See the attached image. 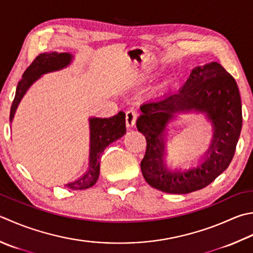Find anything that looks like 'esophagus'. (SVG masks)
Returning a JSON list of instances; mask_svg holds the SVG:
<instances>
[{"instance_id":"34e87169","label":"esophagus","mask_w":253,"mask_h":253,"mask_svg":"<svg viewBox=\"0 0 253 253\" xmlns=\"http://www.w3.org/2000/svg\"><path fill=\"white\" fill-rule=\"evenodd\" d=\"M138 118V113L133 110H129L126 112V125L127 127H133L136 125Z\"/></svg>"}]
</instances>
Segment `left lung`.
<instances>
[{
    "label": "left lung",
    "instance_id": "1",
    "mask_svg": "<svg viewBox=\"0 0 253 253\" xmlns=\"http://www.w3.org/2000/svg\"><path fill=\"white\" fill-rule=\"evenodd\" d=\"M137 128L147 140L140 163L148 184L170 194H187L204 189L221 174L234 158L242 112L235 79L218 62L196 67L175 93H169L140 106ZM203 113L213 127L209 149L189 170H171L165 163L169 124L179 113Z\"/></svg>",
    "mask_w": 253,
    "mask_h": 253
}]
</instances>
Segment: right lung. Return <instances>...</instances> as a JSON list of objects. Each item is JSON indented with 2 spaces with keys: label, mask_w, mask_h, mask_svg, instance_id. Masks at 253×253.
I'll use <instances>...</instances> for the list:
<instances>
[{
  "label": "right lung",
  "mask_w": 253,
  "mask_h": 253,
  "mask_svg": "<svg viewBox=\"0 0 253 253\" xmlns=\"http://www.w3.org/2000/svg\"><path fill=\"white\" fill-rule=\"evenodd\" d=\"M73 56L69 52H44L35 59L26 71L24 72L22 80L18 82L16 93L11 107L9 122L16 113L22 98L33 84L46 73L59 71L70 66ZM90 155H88V168L79 179L64 184L69 190H86L95 184L100 175L101 156L105 148L112 142L120 139L126 133L125 113L120 112L113 117H90Z\"/></svg>",
  "instance_id": "add662e5"
}]
</instances>
